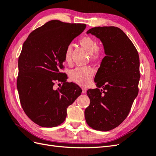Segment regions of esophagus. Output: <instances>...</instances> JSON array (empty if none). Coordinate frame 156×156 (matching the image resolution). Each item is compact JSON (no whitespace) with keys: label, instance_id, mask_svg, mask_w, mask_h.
<instances>
[{"label":"esophagus","instance_id":"34e87169","mask_svg":"<svg viewBox=\"0 0 156 156\" xmlns=\"http://www.w3.org/2000/svg\"><path fill=\"white\" fill-rule=\"evenodd\" d=\"M87 89L86 88H84V87L82 88V92L83 94H85L87 92Z\"/></svg>","mask_w":156,"mask_h":156}]
</instances>
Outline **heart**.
Wrapping results in <instances>:
<instances>
[{"label":"heart","instance_id":"b5f03b06","mask_svg":"<svg viewBox=\"0 0 156 156\" xmlns=\"http://www.w3.org/2000/svg\"><path fill=\"white\" fill-rule=\"evenodd\" d=\"M79 44L91 55L92 59H97L101 54L96 41L90 36H84L80 40ZM72 46L68 45L64 52V60L70 63L72 61ZM94 70L91 67H78L72 70L69 73L70 79L75 83L82 86L87 85L91 81Z\"/></svg>","mask_w":156,"mask_h":156}]
</instances>
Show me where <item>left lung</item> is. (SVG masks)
Segmentation results:
<instances>
[{"instance_id": "1", "label": "left lung", "mask_w": 156, "mask_h": 156, "mask_svg": "<svg viewBox=\"0 0 156 156\" xmlns=\"http://www.w3.org/2000/svg\"><path fill=\"white\" fill-rule=\"evenodd\" d=\"M87 34L100 40L105 56L94 78L97 88L87 91L90 103L84 111V116L92 129L107 131L126 119L138 95L139 56L133 43L119 28L94 27Z\"/></svg>"}]
</instances>
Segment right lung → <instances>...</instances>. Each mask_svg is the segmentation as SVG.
<instances>
[{
  "mask_svg": "<svg viewBox=\"0 0 156 156\" xmlns=\"http://www.w3.org/2000/svg\"><path fill=\"white\" fill-rule=\"evenodd\" d=\"M87 25L58 20L48 21L28 36L18 60L17 87L22 108L35 124L44 127L64 122L67 108L81 95L77 84L68 83L63 68L67 47ZM62 87L53 88L54 81Z\"/></svg>",
  "mask_w": 156,
  "mask_h": 156,
  "instance_id": "right-lung-1",
  "label": "right lung"
}]
</instances>
